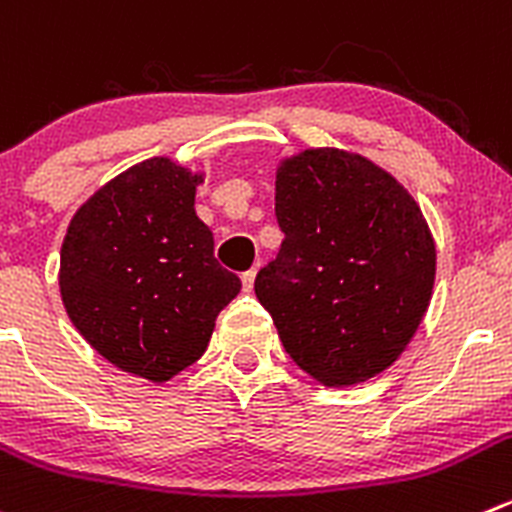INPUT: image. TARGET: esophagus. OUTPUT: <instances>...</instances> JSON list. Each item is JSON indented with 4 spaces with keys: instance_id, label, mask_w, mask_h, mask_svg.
Returning a JSON list of instances; mask_svg holds the SVG:
<instances>
[{
    "instance_id": "1",
    "label": "esophagus",
    "mask_w": 512,
    "mask_h": 512,
    "mask_svg": "<svg viewBox=\"0 0 512 512\" xmlns=\"http://www.w3.org/2000/svg\"><path fill=\"white\" fill-rule=\"evenodd\" d=\"M255 275H257L255 267H252V270H247V272H242V287H245V292H250L252 287H255Z\"/></svg>"
}]
</instances>
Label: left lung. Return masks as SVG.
I'll use <instances>...</instances> for the list:
<instances>
[{"label":"left lung","mask_w":512,"mask_h":512,"mask_svg":"<svg viewBox=\"0 0 512 512\" xmlns=\"http://www.w3.org/2000/svg\"><path fill=\"white\" fill-rule=\"evenodd\" d=\"M280 252L255 280L287 355L327 388L393 365L435 285V240L418 202L355 152L320 147L277 167Z\"/></svg>","instance_id":"obj_1"}]
</instances>
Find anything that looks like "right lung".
Here are the masks:
<instances>
[{"mask_svg":"<svg viewBox=\"0 0 512 512\" xmlns=\"http://www.w3.org/2000/svg\"><path fill=\"white\" fill-rule=\"evenodd\" d=\"M197 185L202 175L167 157L140 162L74 212L59 252V292L79 335L152 382L200 360L242 287L215 260Z\"/></svg>","mask_w":512,"mask_h":512,"instance_id":"add662e5","label":"right lung"}]
</instances>
